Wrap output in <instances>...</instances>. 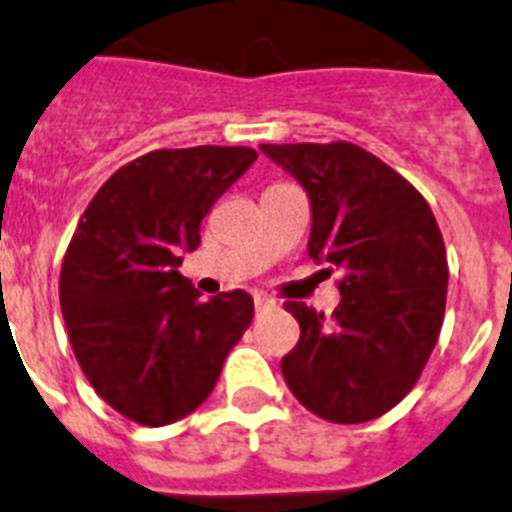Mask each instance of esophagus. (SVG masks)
Wrapping results in <instances>:
<instances>
[{"instance_id":"esophagus-1","label":"esophagus","mask_w":512,"mask_h":512,"mask_svg":"<svg viewBox=\"0 0 512 512\" xmlns=\"http://www.w3.org/2000/svg\"><path fill=\"white\" fill-rule=\"evenodd\" d=\"M255 309L257 311H270V309H275V301L268 299V296H255Z\"/></svg>"}]
</instances>
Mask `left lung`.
<instances>
[{
    "label": "left lung",
    "mask_w": 512,
    "mask_h": 512,
    "mask_svg": "<svg viewBox=\"0 0 512 512\" xmlns=\"http://www.w3.org/2000/svg\"><path fill=\"white\" fill-rule=\"evenodd\" d=\"M309 195V257L342 273L332 319L288 301L301 327L281 361L293 397L322 420L389 412L420 379L446 311V244L420 193L348 141L262 144Z\"/></svg>",
    "instance_id": "1"
}]
</instances>
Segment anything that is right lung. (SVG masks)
Wrapping results in <instances>:
<instances>
[{
	"label": "right lung",
	"instance_id": "obj_1",
	"mask_svg": "<svg viewBox=\"0 0 512 512\" xmlns=\"http://www.w3.org/2000/svg\"><path fill=\"white\" fill-rule=\"evenodd\" d=\"M255 159L250 146L149 151L110 175L79 219L59 281L66 332L87 381L128 420L159 428L201 407L250 327V293L203 301L177 268Z\"/></svg>",
	"mask_w": 512,
	"mask_h": 512
}]
</instances>
